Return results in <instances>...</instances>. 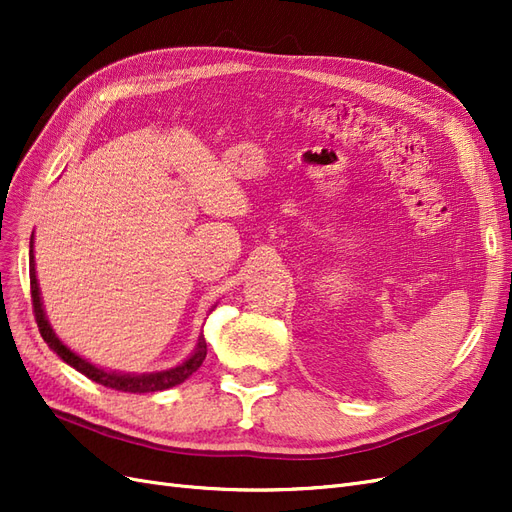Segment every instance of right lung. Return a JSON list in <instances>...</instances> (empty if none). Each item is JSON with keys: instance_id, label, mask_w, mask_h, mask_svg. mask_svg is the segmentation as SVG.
I'll list each match as a JSON object with an SVG mask.
<instances>
[{"instance_id": "add662e5", "label": "right lung", "mask_w": 512, "mask_h": 512, "mask_svg": "<svg viewBox=\"0 0 512 512\" xmlns=\"http://www.w3.org/2000/svg\"><path fill=\"white\" fill-rule=\"evenodd\" d=\"M29 286H32V305H34V316L38 322L40 335L49 348L53 352H57V356H61V361H66L70 367H74L76 371H81L83 376H87L89 380H94L102 386H108V389H115L121 393H156V391H166L170 386H177L181 382L188 380L194 371L203 365L205 356H207V342L205 337H198V346L194 350V354L190 356L188 361H183L181 365L166 369V371H156V374H117V371H106L102 367H96L94 363L85 361L83 356H79L76 352H72L68 346H64L59 342V337L55 335V331L51 329L49 320H46V314L42 309V301H40V288H38V277H36V262H34V237L29 241Z\"/></svg>"}]
</instances>
